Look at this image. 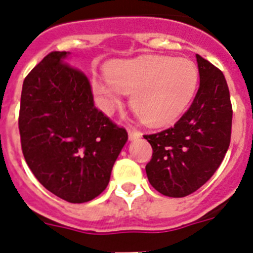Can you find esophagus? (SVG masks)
<instances>
[{"mask_svg":"<svg viewBox=\"0 0 253 253\" xmlns=\"http://www.w3.org/2000/svg\"><path fill=\"white\" fill-rule=\"evenodd\" d=\"M141 136V133L138 131H136V129H131L128 128V137L129 140H136V138H138Z\"/></svg>","mask_w":253,"mask_h":253,"instance_id":"34e87169","label":"esophagus"}]
</instances>
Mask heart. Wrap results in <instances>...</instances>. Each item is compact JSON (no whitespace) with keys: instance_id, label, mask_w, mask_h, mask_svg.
<instances>
[{"instance_id":"obj_1","label":"heart","mask_w":253,"mask_h":253,"mask_svg":"<svg viewBox=\"0 0 253 253\" xmlns=\"http://www.w3.org/2000/svg\"><path fill=\"white\" fill-rule=\"evenodd\" d=\"M108 82L92 81L102 110L112 113L122 94H131V108L149 126L171 124L192 102L198 85V69L192 60L164 55H141L111 61Z\"/></svg>"}]
</instances>
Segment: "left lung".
<instances>
[{"instance_id":"8db88e82","label":"left lung","mask_w":253,"mask_h":253,"mask_svg":"<svg viewBox=\"0 0 253 253\" xmlns=\"http://www.w3.org/2000/svg\"><path fill=\"white\" fill-rule=\"evenodd\" d=\"M200 83L195 98L172 127L143 135L152 147L150 184L166 197L183 198L207 183L231 142L232 103L223 73L197 55Z\"/></svg>"}]
</instances>
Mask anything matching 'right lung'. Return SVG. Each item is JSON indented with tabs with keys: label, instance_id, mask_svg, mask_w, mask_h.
Wrapping results in <instances>:
<instances>
[{
	"label": "right lung",
	"instance_id": "1",
	"mask_svg": "<svg viewBox=\"0 0 253 253\" xmlns=\"http://www.w3.org/2000/svg\"><path fill=\"white\" fill-rule=\"evenodd\" d=\"M51 51L22 84L19 129L26 164L42 186L69 203L98 197L128 135L95 108L87 76Z\"/></svg>",
	"mask_w": 253,
	"mask_h": 253
}]
</instances>
